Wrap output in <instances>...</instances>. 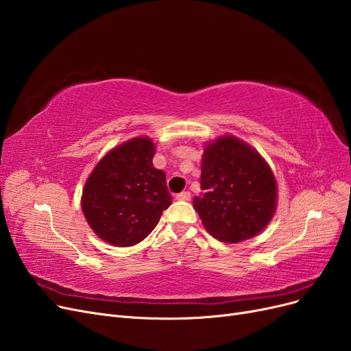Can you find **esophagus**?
<instances>
[{"mask_svg": "<svg viewBox=\"0 0 351 351\" xmlns=\"http://www.w3.org/2000/svg\"><path fill=\"white\" fill-rule=\"evenodd\" d=\"M190 197H192V195H190V192H182V193H178V195L176 196L177 200H190Z\"/></svg>", "mask_w": 351, "mask_h": 351, "instance_id": "1", "label": "esophagus"}]
</instances>
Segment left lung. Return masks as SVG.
<instances>
[{
    "mask_svg": "<svg viewBox=\"0 0 351 351\" xmlns=\"http://www.w3.org/2000/svg\"><path fill=\"white\" fill-rule=\"evenodd\" d=\"M200 186L193 199L202 224L219 241L240 243L269 224L277 208V182L267 161L234 136L205 145Z\"/></svg>",
    "mask_w": 351,
    "mask_h": 351,
    "instance_id": "1",
    "label": "left lung"
}]
</instances>
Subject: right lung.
<instances>
[{
	"label": "right lung",
	"mask_w": 351,
	"mask_h": 351,
	"mask_svg": "<svg viewBox=\"0 0 351 351\" xmlns=\"http://www.w3.org/2000/svg\"><path fill=\"white\" fill-rule=\"evenodd\" d=\"M149 137H134L105 155L86 180L82 209L101 240L129 247L151 234L171 205L165 173L152 164Z\"/></svg>",
	"instance_id": "obj_1"
}]
</instances>
